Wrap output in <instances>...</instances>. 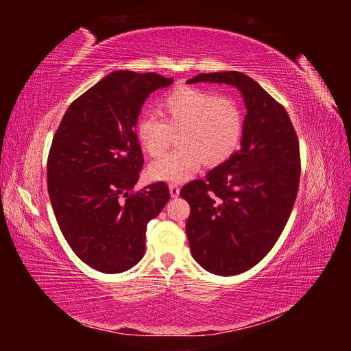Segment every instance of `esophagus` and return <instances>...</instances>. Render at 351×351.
<instances>
[{"label": "esophagus", "mask_w": 351, "mask_h": 351, "mask_svg": "<svg viewBox=\"0 0 351 351\" xmlns=\"http://www.w3.org/2000/svg\"><path fill=\"white\" fill-rule=\"evenodd\" d=\"M169 195H171V197H177L180 195V186L177 183L169 184Z\"/></svg>", "instance_id": "esophagus-1"}]
</instances>
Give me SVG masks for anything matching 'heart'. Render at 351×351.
Instances as JSON below:
<instances>
[{
  "label": "heart",
  "instance_id": "heart-1",
  "mask_svg": "<svg viewBox=\"0 0 351 351\" xmlns=\"http://www.w3.org/2000/svg\"><path fill=\"white\" fill-rule=\"evenodd\" d=\"M161 114L142 115L136 137L151 156L161 155L178 132L177 149L155 159L147 176L155 182H184L208 161L218 165L237 152L244 133V114L237 99L218 92L178 86L161 101Z\"/></svg>",
  "mask_w": 351,
  "mask_h": 351
}]
</instances>
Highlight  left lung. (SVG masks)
<instances>
[{
  "mask_svg": "<svg viewBox=\"0 0 351 351\" xmlns=\"http://www.w3.org/2000/svg\"><path fill=\"white\" fill-rule=\"evenodd\" d=\"M197 82L237 88L247 110L240 151L180 192L190 205L192 256L228 277L259 263L281 236L299 190V139L282 105L246 74L202 73L187 80Z\"/></svg>",
  "mask_w": 351,
  "mask_h": 351,
  "instance_id": "1",
  "label": "left lung"
}]
</instances>
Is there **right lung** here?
Listing matches in <instances>:
<instances>
[{
  "mask_svg": "<svg viewBox=\"0 0 351 351\" xmlns=\"http://www.w3.org/2000/svg\"><path fill=\"white\" fill-rule=\"evenodd\" d=\"M171 83L156 73L114 71L73 101L52 139V209L69 246L99 272H124L143 258L147 222L169 200L162 182L133 187L143 165L134 132L142 105Z\"/></svg>",
  "mask_w": 351,
  "mask_h": 351,
  "instance_id": "right-lung-1",
  "label": "right lung"
}]
</instances>
